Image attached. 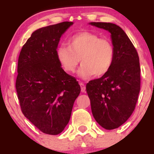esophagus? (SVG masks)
<instances>
[{"label": "esophagus", "mask_w": 154, "mask_h": 154, "mask_svg": "<svg viewBox=\"0 0 154 154\" xmlns=\"http://www.w3.org/2000/svg\"><path fill=\"white\" fill-rule=\"evenodd\" d=\"M80 86L81 87L82 92H85V91H86V86H85V85L83 83H80Z\"/></svg>", "instance_id": "34e87169"}]
</instances>
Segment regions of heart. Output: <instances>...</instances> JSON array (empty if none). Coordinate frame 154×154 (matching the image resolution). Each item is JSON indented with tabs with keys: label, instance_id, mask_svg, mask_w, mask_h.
<instances>
[{
	"label": "heart",
	"instance_id": "1",
	"mask_svg": "<svg viewBox=\"0 0 154 154\" xmlns=\"http://www.w3.org/2000/svg\"><path fill=\"white\" fill-rule=\"evenodd\" d=\"M68 45V47L59 46L56 51L57 61L66 72H75L80 61L83 63L79 71L82 78H88L94 74L102 77L111 69L115 48L110 40L100 38L94 32L83 31L73 35Z\"/></svg>",
	"mask_w": 154,
	"mask_h": 154
}]
</instances>
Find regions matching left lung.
I'll return each mask as SVG.
<instances>
[{"label":"left lung","instance_id":"obj_1","mask_svg":"<svg viewBox=\"0 0 154 154\" xmlns=\"http://www.w3.org/2000/svg\"><path fill=\"white\" fill-rule=\"evenodd\" d=\"M108 30L115 48L111 69L86 84V91L96 122L106 130L127 122L136 107L140 91V65L138 53L125 31L112 23L91 22Z\"/></svg>","mask_w":154,"mask_h":154}]
</instances>
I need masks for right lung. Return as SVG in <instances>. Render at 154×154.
<instances>
[{
	"label": "right lung",
	"instance_id": "add662e5",
	"mask_svg": "<svg viewBox=\"0 0 154 154\" xmlns=\"http://www.w3.org/2000/svg\"><path fill=\"white\" fill-rule=\"evenodd\" d=\"M72 24L64 21L36 29L18 57L15 88L21 111L45 134L63 131L80 93L75 77L63 69L56 57L60 37Z\"/></svg>",
	"mask_w": 154,
	"mask_h": 154
}]
</instances>
